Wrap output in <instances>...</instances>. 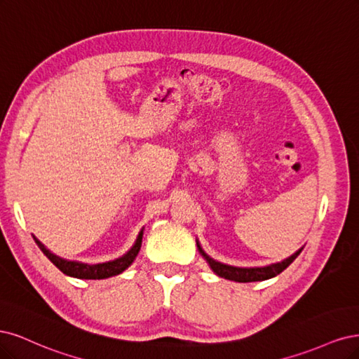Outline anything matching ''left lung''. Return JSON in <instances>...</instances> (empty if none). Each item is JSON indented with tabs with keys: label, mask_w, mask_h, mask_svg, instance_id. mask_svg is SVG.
Here are the masks:
<instances>
[{
	"label": "left lung",
	"mask_w": 359,
	"mask_h": 359,
	"mask_svg": "<svg viewBox=\"0 0 359 359\" xmlns=\"http://www.w3.org/2000/svg\"><path fill=\"white\" fill-rule=\"evenodd\" d=\"M196 248H198L201 257L207 261V264L210 265V269L213 270V273L219 277H224V279L228 280H234V282H240V283H248V282H261V280H267L271 279V277L280 274L286 267H289V264L294 262V259L302 253V250L304 249V246L302 249H298L294 255H291L289 258L276 262V264H270V265H264V267H234V265H228V264H222L213 258H210L207 253L203 250L200 241L196 240Z\"/></svg>",
	"instance_id": "8db88e82"
}]
</instances>
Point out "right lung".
I'll return each mask as SVG.
<instances>
[{"instance_id":"add662e5","label":"right lung","mask_w":359,"mask_h":359,"mask_svg":"<svg viewBox=\"0 0 359 359\" xmlns=\"http://www.w3.org/2000/svg\"><path fill=\"white\" fill-rule=\"evenodd\" d=\"M143 229L144 228H142L140 233H138L137 240H135V243L133 245V248L126 253H123L121 258H116V259H113V261H107V262H101V264H86V262H80V261L64 259L61 257L55 255V253H52L36 236H32V237H34V241L37 243V246L40 248V250L64 274L76 277V279L100 280V279H107V277L121 274L122 271H125L134 262L135 257L138 255V252H140V248H142Z\"/></svg>"}]
</instances>
